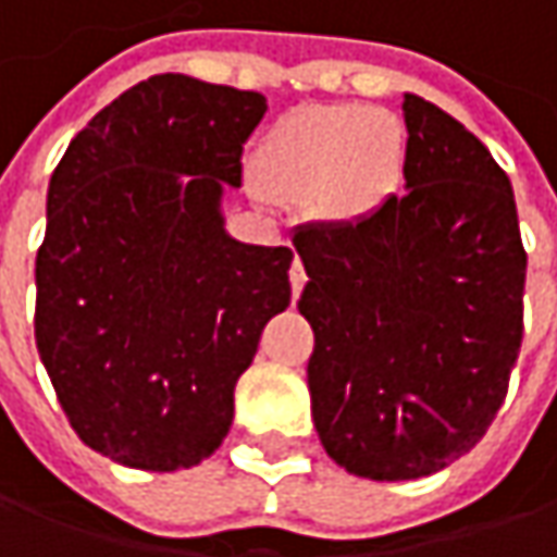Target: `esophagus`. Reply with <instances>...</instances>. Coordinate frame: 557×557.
Listing matches in <instances>:
<instances>
[{
    "mask_svg": "<svg viewBox=\"0 0 557 557\" xmlns=\"http://www.w3.org/2000/svg\"><path fill=\"white\" fill-rule=\"evenodd\" d=\"M289 286H293V296H299L302 293V286H306V268H302V261L296 258L293 261V268H289Z\"/></svg>",
    "mask_w": 557,
    "mask_h": 557,
    "instance_id": "1",
    "label": "esophagus"
}]
</instances>
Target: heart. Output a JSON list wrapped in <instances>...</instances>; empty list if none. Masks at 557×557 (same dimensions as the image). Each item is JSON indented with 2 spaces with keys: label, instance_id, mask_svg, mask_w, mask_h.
<instances>
[{
  "label": "heart",
  "instance_id": "b5f03b06",
  "mask_svg": "<svg viewBox=\"0 0 557 557\" xmlns=\"http://www.w3.org/2000/svg\"><path fill=\"white\" fill-rule=\"evenodd\" d=\"M407 128L366 103L302 107L277 119L255 148V173L283 198L318 195L334 216H366L397 188Z\"/></svg>",
  "mask_w": 557,
  "mask_h": 557
}]
</instances>
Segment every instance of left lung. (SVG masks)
Returning a JSON list of instances; mask_svg holds the SVG:
<instances>
[{"label": "left lung", "instance_id": "obj_1", "mask_svg": "<svg viewBox=\"0 0 557 557\" xmlns=\"http://www.w3.org/2000/svg\"><path fill=\"white\" fill-rule=\"evenodd\" d=\"M407 191L293 236L314 331L311 419L362 479H419L473 450L523 341L527 251L507 173L435 103L404 94Z\"/></svg>", "mask_w": 557, "mask_h": 557}]
</instances>
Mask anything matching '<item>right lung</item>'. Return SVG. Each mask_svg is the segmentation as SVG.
Masks as SVG:
<instances>
[{"label":"right lung","mask_w":557,"mask_h":557,"mask_svg":"<svg viewBox=\"0 0 557 557\" xmlns=\"http://www.w3.org/2000/svg\"><path fill=\"white\" fill-rule=\"evenodd\" d=\"M264 113L255 90L153 75L52 170L37 349L78 438L122 467L173 473L211 457L264 324L289 306L293 251L243 246L220 216Z\"/></svg>","instance_id":"add662e5"}]
</instances>
